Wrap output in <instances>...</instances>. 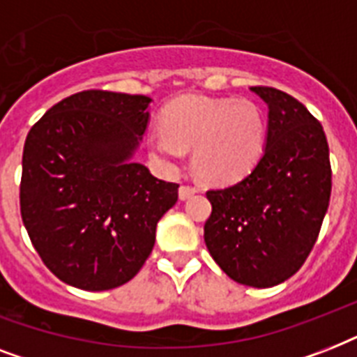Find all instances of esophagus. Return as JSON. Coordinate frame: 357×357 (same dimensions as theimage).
<instances>
[{
	"label": "esophagus",
	"instance_id": "1",
	"mask_svg": "<svg viewBox=\"0 0 357 357\" xmlns=\"http://www.w3.org/2000/svg\"><path fill=\"white\" fill-rule=\"evenodd\" d=\"M196 195L195 187H190V185H181L179 187V200H189L190 196Z\"/></svg>",
	"mask_w": 357,
	"mask_h": 357
}]
</instances>
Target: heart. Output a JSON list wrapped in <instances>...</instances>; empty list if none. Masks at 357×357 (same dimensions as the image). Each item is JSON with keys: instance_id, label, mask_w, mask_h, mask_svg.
Returning a JSON list of instances; mask_svg holds the SVG:
<instances>
[{"instance_id": "heart-1", "label": "heart", "mask_w": 357, "mask_h": 357, "mask_svg": "<svg viewBox=\"0 0 357 357\" xmlns=\"http://www.w3.org/2000/svg\"><path fill=\"white\" fill-rule=\"evenodd\" d=\"M161 128L146 140L151 159L172 170L192 150L196 174L218 185L248 176L266 142L265 113L252 100L178 98L162 111Z\"/></svg>"}]
</instances>
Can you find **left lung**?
Listing matches in <instances>:
<instances>
[{"label":"left lung","mask_w":357,"mask_h":357,"mask_svg":"<svg viewBox=\"0 0 357 357\" xmlns=\"http://www.w3.org/2000/svg\"><path fill=\"white\" fill-rule=\"evenodd\" d=\"M266 103L263 155L252 172L226 189L207 190L211 217L204 238L234 282L265 289L304 265L332 192L330 150L321 122L285 92L250 86Z\"/></svg>","instance_id":"8db88e82"}]
</instances>
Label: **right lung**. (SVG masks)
I'll use <instances>...</instances> for the list:
<instances>
[{"instance_id": "add662e5", "label": "right lung", "mask_w": 357, "mask_h": 357, "mask_svg": "<svg viewBox=\"0 0 357 357\" xmlns=\"http://www.w3.org/2000/svg\"><path fill=\"white\" fill-rule=\"evenodd\" d=\"M151 98L83 91L31 128L20 211L44 265L72 287L107 291L142 268L176 183L133 161Z\"/></svg>"}]
</instances>
